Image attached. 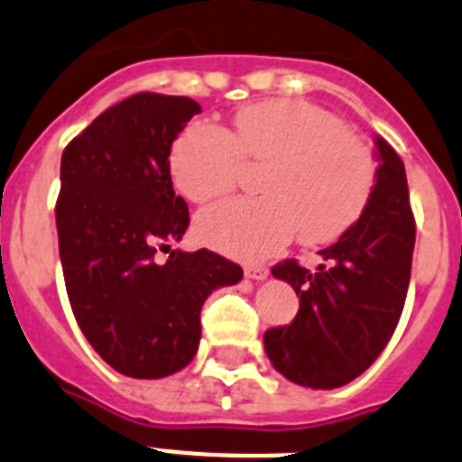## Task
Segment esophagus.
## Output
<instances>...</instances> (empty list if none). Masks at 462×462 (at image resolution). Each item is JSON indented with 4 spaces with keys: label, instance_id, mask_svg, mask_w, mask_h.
<instances>
[{
    "label": "esophagus",
    "instance_id": "obj_1",
    "mask_svg": "<svg viewBox=\"0 0 462 462\" xmlns=\"http://www.w3.org/2000/svg\"><path fill=\"white\" fill-rule=\"evenodd\" d=\"M244 274H246L248 279H254V281H264L267 276H270V270H267L264 264H246Z\"/></svg>",
    "mask_w": 462,
    "mask_h": 462
}]
</instances>
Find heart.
I'll use <instances>...</instances> for the list:
<instances>
[{
    "label": "heart",
    "instance_id": "obj_1",
    "mask_svg": "<svg viewBox=\"0 0 462 462\" xmlns=\"http://www.w3.org/2000/svg\"><path fill=\"white\" fill-rule=\"evenodd\" d=\"M244 162L264 164L263 198L230 199L198 216L207 246L239 260H263L300 232L304 244L342 236L360 218L376 183V160L342 120L302 99L248 104L226 132L192 123L176 136L170 171L192 202L223 198Z\"/></svg>",
    "mask_w": 462,
    "mask_h": 462
}]
</instances>
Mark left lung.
<instances>
[{
    "label": "left lung",
    "mask_w": 462,
    "mask_h": 462,
    "mask_svg": "<svg viewBox=\"0 0 462 462\" xmlns=\"http://www.w3.org/2000/svg\"><path fill=\"white\" fill-rule=\"evenodd\" d=\"M376 183L360 218L323 248L314 272L295 260L272 267L298 292V316L264 332L274 370L307 388H339L386 348L407 298L416 226L404 162L376 136Z\"/></svg>",
    "instance_id": "left-lung-1"
}]
</instances>
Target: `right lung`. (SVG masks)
Returning a JSON list of instances; mask_svg holds the SVG:
<instances>
[{
  "label": "right lung",
  "mask_w": 462,
  "mask_h": 462,
  "mask_svg": "<svg viewBox=\"0 0 462 462\" xmlns=\"http://www.w3.org/2000/svg\"><path fill=\"white\" fill-rule=\"evenodd\" d=\"M199 111L190 97L132 95L71 139L60 164L55 223L71 311L104 363L134 379L183 370L198 353L204 300L244 276L207 248L155 263L190 223L170 153Z\"/></svg>",
  "instance_id": "obj_1"
}]
</instances>
